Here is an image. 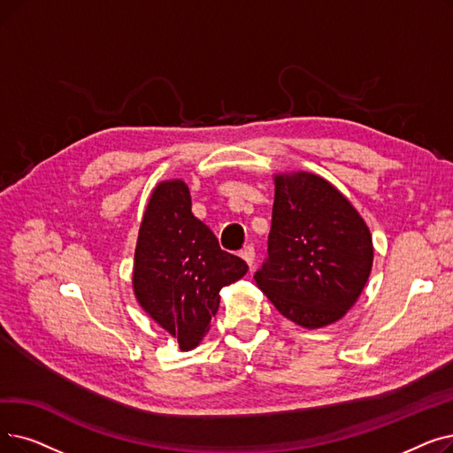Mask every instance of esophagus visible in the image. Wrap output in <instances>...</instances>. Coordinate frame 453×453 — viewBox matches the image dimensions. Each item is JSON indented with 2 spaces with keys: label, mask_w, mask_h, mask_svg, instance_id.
Instances as JSON below:
<instances>
[{
  "label": "esophagus",
  "mask_w": 453,
  "mask_h": 453,
  "mask_svg": "<svg viewBox=\"0 0 453 453\" xmlns=\"http://www.w3.org/2000/svg\"><path fill=\"white\" fill-rule=\"evenodd\" d=\"M241 257L248 263L250 268H253V263H255V248L253 246H246L241 250Z\"/></svg>",
  "instance_id": "34e87169"
}]
</instances>
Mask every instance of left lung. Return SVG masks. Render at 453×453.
Here are the masks:
<instances>
[{
  "instance_id": "left-lung-1",
  "label": "left lung",
  "mask_w": 453,
  "mask_h": 453,
  "mask_svg": "<svg viewBox=\"0 0 453 453\" xmlns=\"http://www.w3.org/2000/svg\"><path fill=\"white\" fill-rule=\"evenodd\" d=\"M372 259L370 231L335 187L307 172L275 175L268 255L253 278L285 319L309 329L342 319Z\"/></svg>"
}]
</instances>
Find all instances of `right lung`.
<instances>
[{"label": "right lung", "mask_w": 453, "mask_h": 453, "mask_svg": "<svg viewBox=\"0 0 453 453\" xmlns=\"http://www.w3.org/2000/svg\"><path fill=\"white\" fill-rule=\"evenodd\" d=\"M248 265L220 248L192 214L188 187L157 185L134 250L133 288L150 317L178 337L183 351L198 346L219 311L222 287L241 280Z\"/></svg>", "instance_id": "obj_1"}]
</instances>
